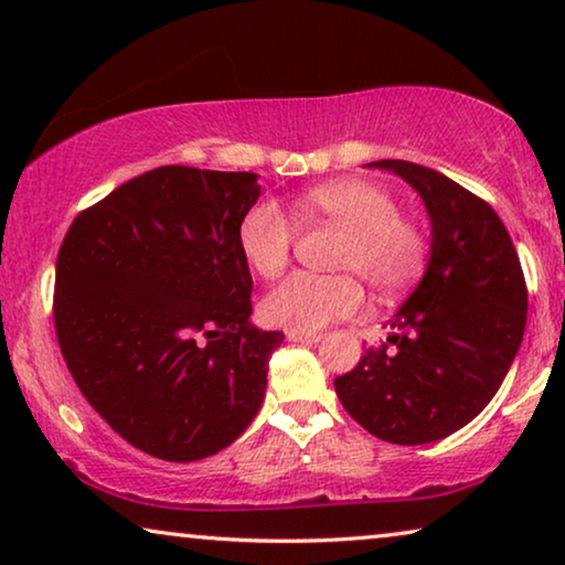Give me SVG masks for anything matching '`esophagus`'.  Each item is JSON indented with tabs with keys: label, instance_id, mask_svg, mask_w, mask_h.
<instances>
[{
	"label": "esophagus",
	"instance_id": "obj_1",
	"mask_svg": "<svg viewBox=\"0 0 565 565\" xmlns=\"http://www.w3.org/2000/svg\"><path fill=\"white\" fill-rule=\"evenodd\" d=\"M285 337H288V342H300V344H316V342H321V334H316V331H296V329H288V331H285Z\"/></svg>",
	"mask_w": 565,
	"mask_h": 565
}]
</instances>
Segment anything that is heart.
<instances>
[{
  "instance_id": "obj_1",
  "label": "heart",
  "mask_w": 565,
  "mask_h": 565,
  "mask_svg": "<svg viewBox=\"0 0 565 565\" xmlns=\"http://www.w3.org/2000/svg\"><path fill=\"white\" fill-rule=\"evenodd\" d=\"M306 218H323L344 231L337 267L360 275L375 292H396L416 280L424 267L422 231L401 218L398 205L377 184L362 180L329 182L300 198ZM296 228L275 200H259L238 223V246L254 273L282 275L290 262ZM362 303V288L352 275L298 273L277 285L262 300V319L273 327L319 331L347 319Z\"/></svg>"
}]
</instances>
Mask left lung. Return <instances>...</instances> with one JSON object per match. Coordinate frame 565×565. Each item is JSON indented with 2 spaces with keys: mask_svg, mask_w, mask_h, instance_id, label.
Here are the masks:
<instances>
[{
  "mask_svg": "<svg viewBox=\"0 0 565 565\" xmlns=\"http://www.w3.org/2000/svg\"><path fill=\"white\" fill-rule=\"evenodd\" d=\"M375 169L412 184L431 244L422 280L388 321L391 337L334 381L354 422L393 445L437 443L489 406L522 344L527 285L504 223L450 177L414 161Z\"/></svg>",
  "mask_w": 565,
  "mask_h": 565,
  "instance_id": "left-lung-1",
  "label": "left lung"
}]
</instances>
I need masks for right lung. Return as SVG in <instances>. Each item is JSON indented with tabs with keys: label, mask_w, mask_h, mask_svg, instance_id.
<instances>
[{
	"label": "right lung",
	"mask_w": 565,
	"mask_h": 565,
	"mask_svg": "<svg viewBox=\"0 0 565 565\" xmlns=\"http://www.w3.org/2000/svg\"><path fill=\"white\" fill-rule=\"evenodd\" d=\"M252 172L159 167L79 213L56 262L53 321L89 406L169 462L221 452L257 416L282 331L252 316L238 223Z\"/></svg>",
	"instance_id": "obj_1"
}]
</instances>
